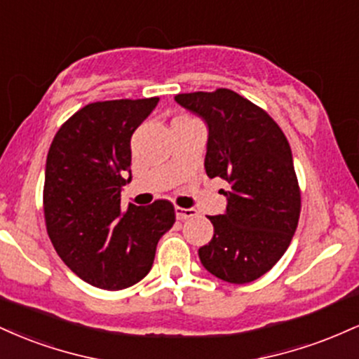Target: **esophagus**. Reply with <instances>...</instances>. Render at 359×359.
Masks as SVG:
<instances>
[{
	"label": "esophagus",
	"mask_w": 359,
	"mask_h": 359,
	"mask_svg": "<svg viewBox=\"0 0 359 359\" xmlns=\"http://www.w3.org/2000/svg\"><path fill=\"white\" fill-rule=\"evenodd\" d=\"M175 216L177 219L184 221V219H191V217L197 216L196 209H184V208H175Z\"/></svg>",
	"instance_id": "obj_1"
}]
</instances>
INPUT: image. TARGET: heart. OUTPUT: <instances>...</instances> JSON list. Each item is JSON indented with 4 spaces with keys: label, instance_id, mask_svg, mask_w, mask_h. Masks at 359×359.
<instances>
[{
    "label": "heart",
    "instance_id": "obj_1",
    "mask_svg": "<svg viewBox=\"0 0 359 359\" xmlns=\"http://www.w3.org/2000/svg\"><path fill=\"white\" fill-rule=\"evenodd\" d=\"M177 119H191V118H187V116H179Z\"/></svg>",
    "mask_w": 359,
    "mask_h": 359
}]
</instances>
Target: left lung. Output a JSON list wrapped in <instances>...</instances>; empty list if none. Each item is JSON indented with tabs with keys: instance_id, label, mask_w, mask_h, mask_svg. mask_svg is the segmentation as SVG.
<instances>
[{
	"instance_id": "obj_1",
	"label": "left lung",
	"mask_w": 359,
	"mask_h": 359,
	"mask_svg": "<svg viewBox=\"0 0 359 359\" xmlns=\"http://www.w3.org/2000/svg\"><path fill=\"white\" fill-rule=\"evenodd\" d=\"M175 101L205 121V174L229 185L224 214L209 216L214 236L199 248L201 263L224 282H253L283 257L297 229L290 145L266 111L231 89L177 94Z\"/></svg>"
}]
</instances>
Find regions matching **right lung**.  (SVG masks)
Listing matches in <instances>:
<instances>
[{
	"label": "right lung",
	"mask_w": 359,
	"mask_h": 359,
	"mask_svg": "<svg viewBox=\"0 0 359 359\" xmlns=\"http://www.w3.org/2000/svg\"><path fill=\"white\" fill-rule=\"evenodd\" d=\"M156 104L158 97L90 102L60 126L47 155L43 212L53 248L77 277L104 290L147 277L156 243L175 222L168 201L121 211L131 135Z\"/></svg>",
	"instance_id": "1"
}]
</instances>
